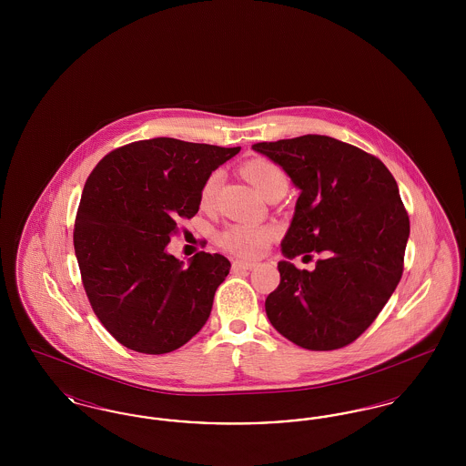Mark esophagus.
I'll return each instance as SVG.
<instances>
[{
    "instance_id": "1",
    "label": "esophagus",
    "mask_w": 466,
    "mask_h": 466,
    "mask_svg": "<svg viewBox=\"0 0 466 466\" xmlns=\"http://www.w3.org/2000/svg\"><path fill=\"white\" fill-rule=\"evenodd\" d=\"M253 267H257V262H246V260H234V262H232V268H234V270L253 268Z\"/></svg>"
}]
</instances>
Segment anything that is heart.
<instances>
[{
  "label": "heart",
  "mask_w": 466,
  "mask_h": 466,
  "mask_svg": "<svg viewBox=\"0 0 466 466\" xmlns=\"http://www.w3.org/2000/svg\"><path fill=\"white\" fill-rule=\"evenodd\" d=\"M243 175L255 187L262 198H270L274 194H285L289 188L287 173L267 158H253L243 166ZM222 181V171H213L204 179L200 187L199 200L202 208H209L215 200ZM274 228L257 227L248 223H234L225 227L218 234V243L227 251L243 257L255 258L266 251L267 244L274 238Z\"/></svg>",
  "instance_id": "heart-1"
}]
</instances>
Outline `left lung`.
Here are the masks:
<instances>
[{"mask_svg":"<svg viewBox=\"0 0 466 466\" xmlns=\"http://www.w3.org/2000/svg\"><path fill=\"white\" fill-rule=\"evenodd\" d=\"M251 148L281 166L300 190L267 318L300 348H344L372 325L401 278L410 225L399 185L377 157L330 136ZM310 250L324 253L314 271L289 262Z\"/></svg>","mask_w":466,"mask_h":466,"instance_id":"8db88e82","label":"left lung"}]
</instances>
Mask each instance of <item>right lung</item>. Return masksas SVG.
Masks as SVG:
<instances>
[{
    "label": "right lung",
    "instance_id": "obj_1",
    "mask_svg": "<svg viewBox=\"0 0 466 466\" xmlns=\"http://www.w3.org/2000/svg\"><path fill=\"white\" fill-rule=\"evenodd\" d=\"M239 150L154 137L113 150L90 173L75 255L92 309L122 346L171 353L208 321L230 262L200 251L183 264L166 248L177 222L199 211L204 179Z\"/></svg>",
    "mask_w": 466,
    "mask_h": 466
}]
</instances>
